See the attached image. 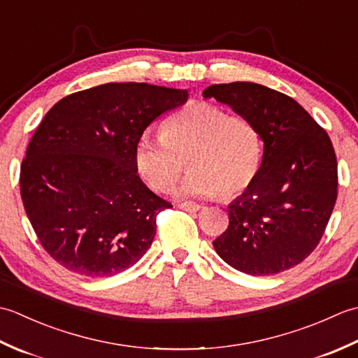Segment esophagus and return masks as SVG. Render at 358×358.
Wrapping results in <instances>:
<instances>
[{"mask_svg":"<svg viewBox=\"0 0 358 358\" xmlns=\"http://www.w3.org/2000/svg\"><path fill=\"white\" fill-rule=\"evenodd\" d=\"M180 209H183L186 212H196L201 209V204L200 203H195V201H183L178 204Z\"/></svg>","mask_w":358,"mask_h":358,"instance_id":"esophagus-1","label":"esophagus"}]
</instances>
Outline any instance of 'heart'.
I'll return each mask as SVG.
<instances>
[{"label":"heart","instance_id":"b5f03b06","mask_svg":"<svg viewBox=\"0 0 358 358\" xmlns=\"http://www.w3.org/2000/svg\"><path fill=\"white\" fill-rule=\"evenodd\" d=\"M262 138L245 117L227 115L218 106L192 103L167 117L159 138L144 135L135 146V166L155 192H166L185 167L178 196L223 199L245 192L262 162Z\"/></svg>","mask_w":358,"mask_h":358}]
</instances>
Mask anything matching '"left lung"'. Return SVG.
I'll list each match as a JSON object with an SVG mask.
<instances>
[{"instance_id": "1", "label": "left lung", "mask_w": 358, "mask_h": 358, "mask_svg": "<svg viewBox=\"0 0 358 358\" xmlns=\"http://www.w3.org/2000/svg\"><path fill=\"white\" fill-rule=\"evenodd\" d=\"M203 96L252 121L264 143L252 185L229 204V226L214 241L217 254L249 275L294 268L320 243L336 206L329 135L291 96L257 83L212 85Z\"/></svg>"}]
</instances>
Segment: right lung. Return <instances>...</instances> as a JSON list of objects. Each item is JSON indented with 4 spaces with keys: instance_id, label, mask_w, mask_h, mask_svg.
Segmentation results:
<instances>
[{
    "instance_id": "1",
    "label": "right lung",
    "mask_w": 358,
    "mask_h": 358,
    "mask_svg": "<svg viewBox=\"0 0 358 358\" xmlns=\"http://www.w3.org/2000/svg\"><path fill=\"white\" fill-rule=\"evenodd\" d=\"M187 90L108 83L64 96L45 113L20 172L21 199L53 260L89 278L131 268L150 248L157 215L172 208L143 183L135 146Z\"/></svg>"
}]
</instances>
